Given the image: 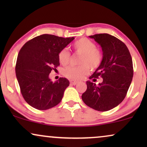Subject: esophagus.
Segmentation results:
<instances>
[{"label": "esophagus", "instance_id": "esophagus-1", "mask_svg": "<svg viewBox=\"0 0 147 147\" xmlns=\"http://www.w3.org/2000/svg\"><path fill=\"white\" fill-rule=\"evenodd\" d=\"M70 84H72V85H76V84H78V82H76V81H70Z\"/></svg>", "mask_w": 147, "mask_h": 147}]
</instances>
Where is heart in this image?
<instances>
[{
	"mask_svg": "<svg viewBox=\"0 0 147 147\" xmlns=\"http://www.w3.org/2000/svg\"><path fill=\"white\" fill-rule=\"evenodd\" d=\"M73 48L76 52L82 54L77 67H68L63 69V74L71 80H80L89 71L90 69H95L99 67L102 61V52L96 49V43L88 38L82 37L73 43ZM58 60L63 65L69 63L70 53L67 49H63L58 53Z\"/></svg>",
	"mask_w": 147,
	"mask_h": 147,
	"instance_id": "1",
	"label": "heart"
}]
</instances>
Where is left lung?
<instances>
[{
	"label": "left lung",
	"mask_w": 147,
	"mask_h": 147,
	"mask_svg": "<svg viewBox=\"0 0 147 147\" xmlns=\"http://www.w3.org/2000/svg\"><path fill=\"white\" fill-rule=\"evenodd\" d=\"M101 46L103 58L99 67L90 77H101L97 86L86 82L87 90L82 94L84 103L98 111L105 112L123 101L133 77V65L129 50L123 42L107 33L89 36Z\"/></svg>",
	"instance_id": "left-lung-1"
}]
</instances>
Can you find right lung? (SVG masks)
<instances>
[{"mask_svg":"<svg viewBox=\"0 0 147 147\" xmlns=\"http://www.w3.org/2000/svg\"><path fill=\"white\" fill-rule=\"evenodd\" d=\"M74 39L43 34L27 41L19 51L16 76L22 96L32 107L45 110L61 101L69 80L60 78L53 83L49 75L59 65V52Z\"/></svg>","mask_w":147,"mask_h":147,"instance_id":"right-lung-1","label":"right lung"}]
</instances>
